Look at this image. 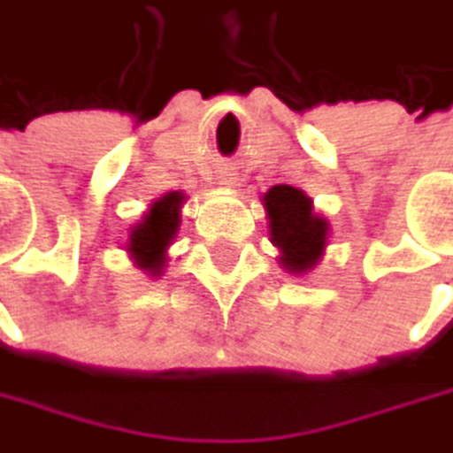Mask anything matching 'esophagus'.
Segmentation results:
<instances>
[{
  "instance_id": "obj_1",
  "label": "esophagus",
  "mask_w": 453,
  "mask_h": 453,
  "mask_svg": "<svg viewBox=\"0 0 453 453\" xmlns=\"http://www.w3.org/2000/svg\"><path fill=\"white\" fill-rule=\"evenodd\" d=\"M221 182H226V185H234V178H232V175H221Z\"/></svg>"
}]
</instances>
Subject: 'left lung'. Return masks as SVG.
I'll return each instance as SVG.
<instances>
[{"instance_id":"left-lung-1","label":"left lung","mask_w":453,"mask_h":453,"mask_svg":"<svg viewBox=\"0 0 453 453\" xmlns=\"http://www.w3.org/2000/svg\"><path fill=\"white\" fill-rule=\"evenodd\" d=\"M263 201L271 219L273 244L283 252V268L288 273L311 271L327 240V221L311 211V198L291 185H273Z\"/></svg>"}]
</instances>
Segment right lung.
I'll return each instance as SVG.
<instances>
[{
  "instance_id": "add662e5",
  "label": "right lung",
  "mask_w": 453,
  "mask_h": 453,
  "mask_svg": "<svg viewBox=\"0 0 453 453\" xmlns=\"http://www.w3.org/2000/svg\"><path fill=\"white\" fill-rule=\"evenodd\" d=\"M180 203L182 193H167L165 198L151 203L144 221L131 232L128 252L134 255L136 265L149 273L159 275V268L165 263V250L170 247L180 226Z\"/></svg>"
}]
</instances>
